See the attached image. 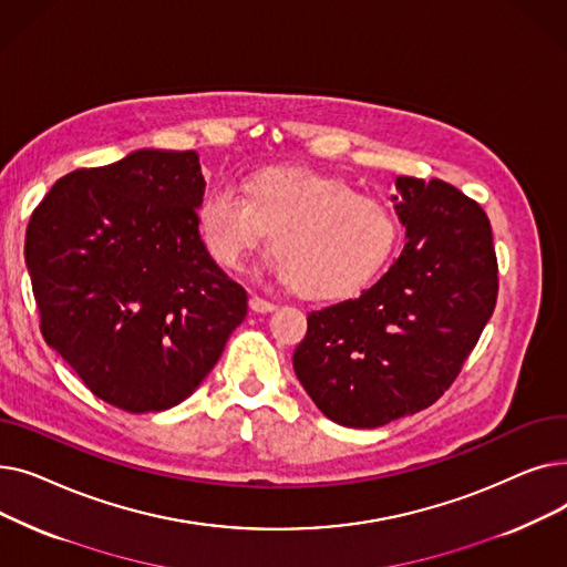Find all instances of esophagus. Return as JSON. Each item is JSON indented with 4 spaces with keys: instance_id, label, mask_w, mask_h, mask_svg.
I'll use <instances>...</instances> for the list:
<instances>
[{
    "instance_id": "esophagus-1",
    "label": "esophagus",
    "mask_w": 567,
    "mask_h": 567,
    "mask_svg": "<svg viewBox=\"0 0 567 567\" xmlns=\"http://www.w3.org/2000/svg\"><path fill=\"white\" fill-rule=\"evenodd\" d=\"M250 310H252V312H259V315H266V312H274V310H276V303L266 301V299H261V296L252 293V296H250Z\"/></svg>"
}]
</instances>
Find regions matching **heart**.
Returning <instances> with one entry per match:
<instances>
[{"mask_svg":"<svg viewBox=\"0 0 567 567\" xmlns=\"http://www.w3.org/2000/svg\"><path fill=\"white\" fill-rule=\"evenodd\" d=\"M204 246L220 266L241 268L274 234V271L310 299H347L368 287L398 244L389 206L347 182L299 167L259 169L244 195L220 182L197 208Z\"/></svg>","mask_w":567,"mask_h":567,"instance_id":"obj_1","label":"heart"}]
</instances>
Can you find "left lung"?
<instances>
[{"label": "left lung", "mask_w": 567, "mask_h": 567, "mask_svg": "<svg viewBox=\"0 0 567 567\" xmlns=\"http://www.w3.org/2000/svg\"><path fill=\"white\" fill-rule=\"evenodd\" d=\"M398 261L355 299L308 315L293 372L344 427H381L434 404L460 374L498 293L492 227L451 184L395 178Z\"/></svg>", "instance_id": "obj_1"}]
</instances>
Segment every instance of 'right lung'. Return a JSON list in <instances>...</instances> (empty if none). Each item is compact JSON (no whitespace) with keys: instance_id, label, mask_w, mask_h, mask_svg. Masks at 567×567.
<instances>
[{"instance_id":"right-lung-1","label":"right lung","mask_w":567,"mask_h":567,"mask_svg":"<svg viewBox=\"0 0 567 567\" xmlns=\"http://www.w3.org/2000/svg\"><path fill=\"white\" fill-rule=\"evenodd\" d=\"M204 186L195 152L140 148L62 176L29 218L41 333L116 409L184 402L246 319V289L199 236Z\"/></svg>"}]
</instances>
